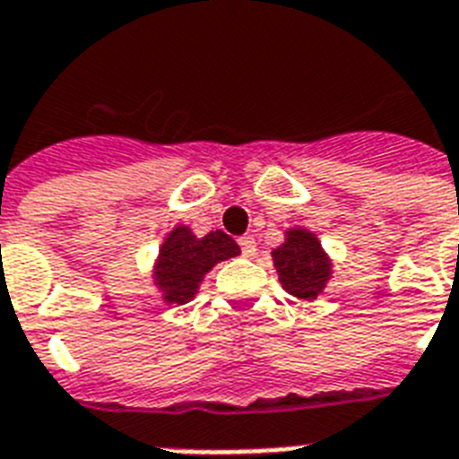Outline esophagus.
I'll return each instance as SVG.
<instances>
[{"label":"esophagus","instance_id":"1","mask_svg":"<svg viewBox=\"0 0 459 459\" xmlns=\"http://www.w3.org/2000/svg\"><path fill=\"white\" fill-rule=\"evenodd\" d=\"M240 243V250H243L245 257H255V252H257V243H255V238L245 236L238 240Z\"/></svg>","mask_w":459,"mask_h":459}]
</instances>
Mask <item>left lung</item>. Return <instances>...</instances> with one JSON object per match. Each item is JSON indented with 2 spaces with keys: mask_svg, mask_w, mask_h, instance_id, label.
Masks as SVG:
<instances>
[{
  "mask_svg": "<svg viewBox=\"0 0 459 459\" xmlns=\"http://www.w3.org/2000/svg\"><path fill=\"white\" fill-rule=\"evenodd\" d=\"M272 259L283 290L298 300H316L333 276V259L321 247L316 233L305 226L288 229L283 243L272 250Z\"/></svg>",
  "mask_w": 459,
  "mask_h": 459,
  "instance_id": "8db88e82",
  "label": "left lung"
}]
</instances>
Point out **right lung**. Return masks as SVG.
Returning a JSON list of instances; mask_svg holds the SVG:
<instances>
[{"label": "right lung", "instance_id": "add662e5", "mask_svg": "<svg viewBox=\"0 0 459 459\" xmlns=\"http://www.w3.org/2000/svg\"><path fill=\"white\" fill-rule=\"evenodd\" d=\"M240 247L223 230H209L197 238L190 226H173L159 245L152 264V283L166 305H186L197 295L204 281L219 262L238 257Z\"/></svg>", "mask_w": 459, "mask_h": 459}]
</instances>
